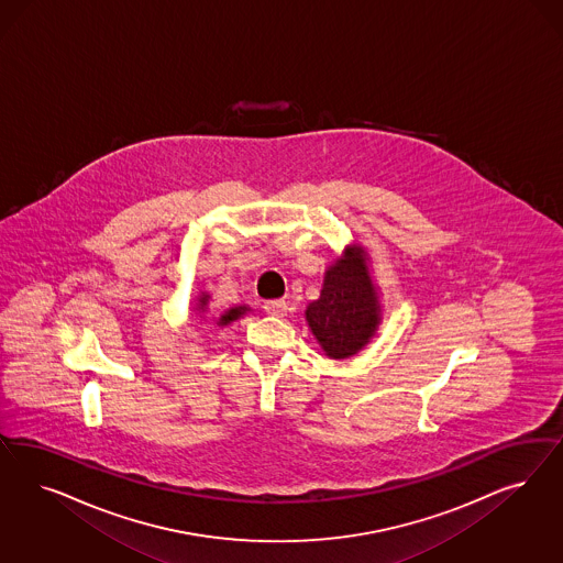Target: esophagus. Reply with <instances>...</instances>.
<instances>
[{
	"instance_id": "obj_1",
	"label": "esophagus",
	"mask_w": 563,
	"mask_h": 563,
	"mask_svg": "<svg viewBox=\"0 0 563 563\" xmlns=\"http://www.w3.org/2000/svg\"><path fill=\"white\" fill-rule=\"evenodd\" d=\"M263 309L272 317H284L288 312V305H286V300H267Z\"/></svg>"
}]
</instances>
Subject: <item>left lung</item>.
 Instances as JSON below:
<instances>
[{"mask_svg": "<svg viewBox=\"0 0 563 563\" xmlns=\"http://www.w3.org/2000/svg\"><path fill=\"white\" fill-rule=\"evenodd\" d=\"M366 249L352 242L325 269L321 296L305 310L309 329L333 361L356 356L377 335L383 309Z\"/></svg>", "mask_w": 563, "mask_h": 563, "instance_id": "obj_1", "label": "left lung"}]
</instances>
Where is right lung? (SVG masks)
Segmentation results:
<instances>
[{"instance_id":"right-lung-1","label":"right lung","mask_w":563,"mask_h":563,"mask_svg":"<svg viewBox=\"0 0 563 563\" xmlns=\"http://www.w3.org/2000/svg\"><path fill=\"white\" fill-rule=\"evenodd\" d=\"M195 300H197V302H195L197 321H205V314H207V309H209V300H211V294H209V291H199ZM246 312H251V307H246V305H236V307H230V309H225L223 312H221V314H219L218 319H216V325H230V323H234V321H238V319H242Z\"/></svg>"}]
</instances>
